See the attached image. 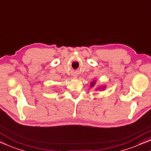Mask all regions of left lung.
<instances>
[{
  "label": "left lung",
  "mask_w": 151,
  "mask_h": 151,
  "mask_svg": "<svg viewBox=\"0 0 151 151\" xmlns=\"http://www.w3.org/2000/svg\"><path fill=\"white\" fill-rule=\"evenodd\" d=\"M94 84H95V83H91V86H94Z\"/></svg>",
  "instance_id": "8db88e82"
}]
</instances>
